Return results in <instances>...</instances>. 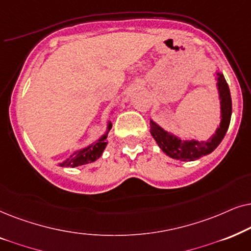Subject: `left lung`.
<instances>
[{
  "instance_id": "8db88e82",
  "label": "left lung",
  "mask_w": 251,
  "mask_h": 251,
  "mask_svg": "<svg viewBox=\"0 0 251 251\" xmlns=\"http://www.w3.org/2000/svg\"><path fill=\"white\" fill-rule=\"evenodd\" d=\"M212 75L217 81L216 88L218 91V99L220 101V123L208 140L182 139L175 133L166 131L155 120H150V134L166 156L173 159L192 162L211 153L223 141L232 117V99H230L228 85L223 73L216 70Z\"/></svg>"
}]
</instances>
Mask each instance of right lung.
Here are the masks:
<instances>
[{"mask_svg":"<svg viewBox=\"0 0 251 251\" xmlns=\"http://www.w3.org/2000/svg\"><path fill=\"white\" fill-rule=\"evenodd\" d=\"M112 112L113 110H111V113ZM111 126L112 123L108 120V122H106L105 132L103 133L96 141L91 143L89 146L83 147L81 149L73 151L72 155H70L64 162L58 163V165L63 166V168H76V166H81L88 164V163L95 162L96 159L102 156L106 145H108V140H106V138H108V133L110 129H111Z\"/></svg>","mask_w":251,"mask_h":251,"instance_id":"1","label":"right lung"}]
</instances>
